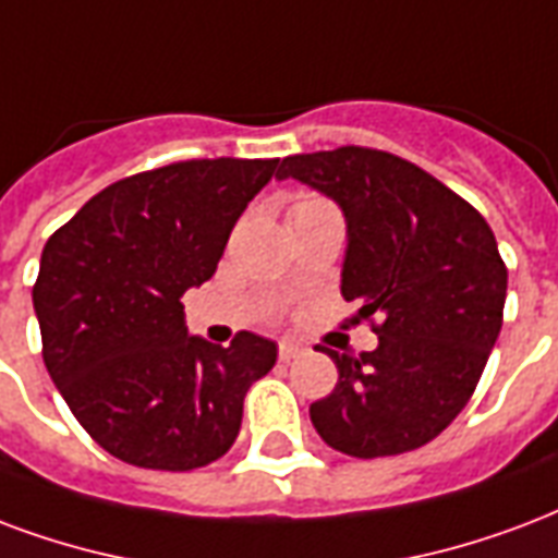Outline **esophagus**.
<instances>
[{
	"mask_svg": "<svg viewBox=\"0 0 558 558\" xmlns=\"http://www.w3.org/2000/svg\"><path fill=\"white\" fill-rule=\"evenodd\" d=\"M307 352V349H304V345H301V342H292V340H283L278 345V354H280V361L283 363H290V361H295V357H301V354Z\"/></svg>",
	"mask_w": 558,
	"mask_h": 558,
	"instance_id": "34e87169",
	"label": "esophagus"
}]
</instances>
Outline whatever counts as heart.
<instances>
[{"instance_id":"obj_1","label":"heart","mask_w":558,"mask_h":558,"mask_svg":"<svg viewBox=\"0 0 558 558\" xmlns=\"http://www.w3.org/2000/svg\"><path fill=\"white\" fill-rule=\"evenodd\" d=\"M313 201H316V197H307V195H304V197H299V201H295V204H292V206H299V204H313Z\"/></svg>"}]
</instances>
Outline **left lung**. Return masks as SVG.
I'll list each match as a JSON object with an SVG mask.
<instances>
[{"instance_id":"obj_1","label":"left lung","mask_w":558,"mask_h":558,"mask_svg":"<svg viewBox=\"0 0 558 558\" xmlns=\"http://www.w3.org/2000/svg\"><path fill=\"white\" fill-rule=\"evenodd\" d=\"M290 177L342 209V299L381 316L373 352L319 349L340 378L311 405L313 426L354 458L423 447L468 405L502 328L497 239L464 197L393 153H295L278 168Z\"/></svg>"}]
</instances>
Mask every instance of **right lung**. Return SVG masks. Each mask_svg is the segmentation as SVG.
Here are the masks:
<instances>
[{
    "mask_svg": "<svg viewBox=\"0 0 558 558\" xmlns=\"http://www.w3.org/2000/svg\"><path fill=\"white\" fill-rule=\"evenodd\" d=\"M278 159H192L102 189L44 245L35 316L59 393L106 452L147 470L206 468L233 447L278 345L192 337L183 292L216 275L230 230Z\"/></svg>",
    "mask_w": 558,
    "mask_h": 558,
    "instance_id": "add662e5",
    "label": "right lung"
}]
</instances>
